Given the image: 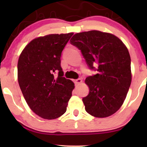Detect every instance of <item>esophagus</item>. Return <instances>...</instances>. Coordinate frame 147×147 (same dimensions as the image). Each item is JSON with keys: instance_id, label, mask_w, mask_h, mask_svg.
I'll return each instance as SVG.
<instances>
[{"instance_id": "1", "label": "esophagus", "mask_w": 147, "mask_h": 147, "mask_svg": "<svg viewBox=\"0 0 147 147\" xmlns=\"http://www.w3.org/2000/svg\"><path fill=\"white\" fill-rule=\"evenodd\" d=\"M82 79H80V78H78V79H76L74 80V82H75V84H79L80 83H82Z\"/></svg>"}]
</instances>
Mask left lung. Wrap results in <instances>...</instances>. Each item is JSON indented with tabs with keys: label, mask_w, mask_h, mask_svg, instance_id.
I'll return each mask as SVG.
<instances>
[{
	"label": "left lung",
	"mask_w": 147,
	"mask_h": 147,
	"mask_svg": "<svg viewBox=\"0 0 147 147\" xmlns=\"http://www.w3.org/2000/svg\"><path fill=\"white\" fill-rule=\"evenodd\" d=\"M82 52L95 75L86 78L90 88L83 98L86 111L97 118L112 115L119 110L131 84L130 57L119 38L99 31L76 33L70 40Z\"/></svg>",
	"instance_id": "left-lung-1"
}]
</instances>
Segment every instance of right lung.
Instances as JSON below:
<instances>
[{"label": "right lung", "mask_w": 147, "mask_h": 147, "mask_svg": "<svg viewBox=\"0 0 147 147\" xmlns=\"http://www.w3.org/2000/svg\"><path fill=\"white\" fill-rule=\"evenodd\" d=\"M73 33L51 34L32 40L18 61V82L30 108L44 119L59 118L67 110L74 84L63 76V50ZM58 72L57 77L54 74Z\"/></svg>", "instance_id": "right-lung-1"}]
</instances>
